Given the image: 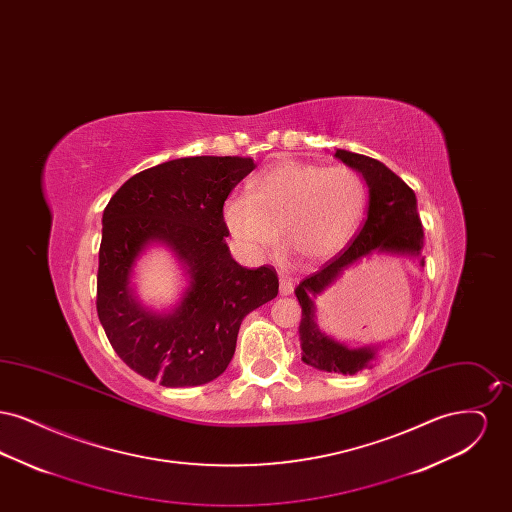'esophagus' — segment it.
Segmentation results:
<instances>
[{"instance_id":"esophagus-1","label":"esophagus","mask_w":512,"mask_h":512,"mask_svg":"<svg viewBox=\"0 0 512 512\" xmlns=\"http://www.w3.org/2000/svg\"><path fill=\"white\" fill-rule=\"evenodd\" d=\"M293 286H295L293 278L286 276V274L280 276V295H290L293 292Z\"/></svg>"}]
</instances>
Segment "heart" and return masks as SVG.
<instances>
[{
    "label": "heart",
    "instance_id": "obj_1",
    "mask_svg": "<svg viewBox=\"0 0 512 512\" xmlns=\"http://www.w3.org/2000/svg\"><path fill=\"white\" fill-rule=\"evenodd\" d=\"M247 197H232L222 220L234 242L263 257L280 240L307 263L334 257L365 215L366 184L351 167L284 161L249 182Z\"/></svg>",
    "mask_w": 512,
    "mask_h": 512
}]
</instances>
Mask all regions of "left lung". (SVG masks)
<instances>
[{
    "label": "left lung",
    "mask_w": 512,
    "mask_h": 512,
    "mask_svg": "<svg viewBox=\"0 0 512 512\" xmlns=\"http://www.w3.org/2000/svg\"><path fill=\"white\" fill-rule=\"evenodd\" d=\"M334 157L365 180L368 188L365 224L341 255L295 288V297L301 305V361L322 372L347 376L376 365L382 345L349 347L322 332L317 322L318 297L328 292L345 270L374 255L409 257L418 267H424V230L418 217L416 195L384 163L347 149H336Z\"/></svg>",
    "instance_id": "left-lung-1"
}]
</instances>
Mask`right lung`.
<instances>
[{"instance_id": "right-lung-1", "label": "right lung", "mask_w": 512, "mask_h": 512, "mask_svg": "<svg viewBox=\"0 0 512 512\" xmlns=\"http://www.w3.org/2000/svg\"><path fill=\"white\" fill-rule=\"evenodd\" d=\"M251 157H182L126 180L103 211L98 317L126 365L165 388L203 386L230 365L240 324L278 293L272 267L245 268L226 244L222 207ZM169 248L187 284L171 308L135 293L137 261Z\"/></svg>"}]
</instances>
